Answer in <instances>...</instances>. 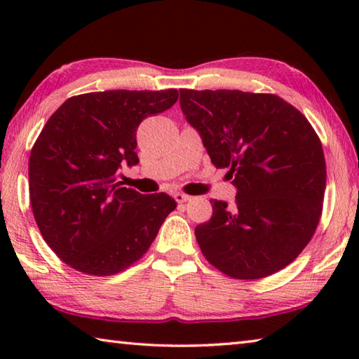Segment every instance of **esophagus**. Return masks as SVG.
<instances>
[{"mask_svg":"<svg viewBox=\"0 0 359 359\" xmlns=\"http://www.w3.org/2000/svg\"><path fill=\"white\" fill-rule=\"evenodd\" d=\"M174 199L175 201H177L179 204H182V203H187L188 199H190V196H188V194H185V193H174Z\"/></svg>","mask_w":359,"mask_h":359,"instance_id":"34e87169","label":"esophagus"}]
</instances>
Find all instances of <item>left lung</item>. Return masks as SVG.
<instances>
[{
  "label": "left lung",
  "mask_w": 359,
  "mask_h": 359,
  "mask_svg": "<svg viewBox=\"0 0 359 359\" xmlns=\"http://www.w3.org/2000/svg\"><path fill=\"white\" fill-rule=\"evenodd\" d=\"M180 109L238 188L233 208L210 199V220L194 229L205 259L242 280L283 269L312 239L323 209L326 163L312 125L269 93L182 88Z\"/></svg>",
  "instance_id": "left-lung-1"
}]
</instances>
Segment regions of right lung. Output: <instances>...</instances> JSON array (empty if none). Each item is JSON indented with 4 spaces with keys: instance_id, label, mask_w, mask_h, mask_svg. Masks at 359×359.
<instances>
[{
    "instance_id": "obj_1",
    "label": "right lung",
    "mask_w": 359,
    "mask_h": 359,
    "mask_svg": "<svg viewBox=\"0 0 359 359\" xmlns=\"http://www.w3.org/2000/svg\"><path fill=\"white\" fill-rule=\"evenodd\" d=\"M177 98L175 88L93 92L47 120L29 155V201L42 238L72 269L100 277L128 269L175 209L169 194H141L118 177L139 163V123Z\"/></svg>"
}]
</instances>
